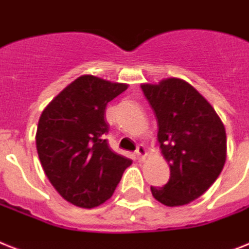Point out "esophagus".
<instances>
[{"instance_id": "34e87169", "label": "esophagus", "mask_w": 249, "mask_h": 249, "mask_svg": "<svg viewBox=\"0 0 249 249\" xmlns=\"http://www.w3.org/2000/svg\"><path fill=\"white\" fill-rule=\"evenodd\" d=\"M135 155H137V159H138L139 161H143V160L145 159V156H147V151H145V148L143 145H138V148L135 151Z\"/></svg>"}]
</instances>
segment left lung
<instances>
[{
  "label": "left lung",
  "instance_id": "8db88e82",
  "mask_svg": "<svg viewBox=\"0 0 249 249\" xmlns=\"http://www.w3.org/2000/svg\"><path fill=\"white\" fill-rule=\"evenodd\" d=\"M141 87L156 114L160 148L170 166L169 181L162 188L151 187L152 196L169 207L188 205L223 170L225 126L209 101L183 79Z\"/></svg>",
  "mask_w": 249,
  "mask_h": 249
}]
</instances>
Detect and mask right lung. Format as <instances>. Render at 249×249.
Instances as JSON below:
<instances>
[{"label": "right lung", "mask_w": 249, "mask_h": 249, "mask_svg": "<svg viewBox=\"0 0 249 249\" xmlns=\"http://www.w3.org/2000/svg\"><path fill=\"white\" fill-rule=\"evenodd\" d=\"M128 84L82 75L47 105L38 121L36 144L48 180L64 199L83 209L112 196L131 160L114 152L106 106Z\"/></svg>", "instance_id": "right-lung-1"}]
</instances>
